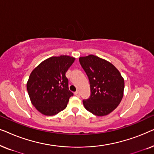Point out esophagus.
<instances>
[{
    "label": "esophagus",
    "instance_id": "obj_1",
    "mask_svg": "<svg viewBox=\"0 0 154 154\" xmlns=\"http://www.w3.org/2000/svg\"><path fill=\"white\" fill-rule=\"evenodd\" d=\"M74 94H75V96H76V97H80V93H79V92H78V91H76V92H75V93H74Z\"/></svg>",
    "mask_w": 154,
    "mask_h": 154
}]
</instances>
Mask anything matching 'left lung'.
Returning <instances> with one entry per match:
<instances>
[{"mask_svg":"<svg viewBox=\"0 0 154 154\" xmlns=\"http://www.w3.org/2000/svg\"><path fill=\"white\" fill-rule=\"evenodd\" d=\"M79 62L89 79L91 92L90 98L83 101L84 106L97 116L108 115L123 99V78L111 63L93 54L81 57Z\"/></svg>","mask_w":154,"mask_h":154,"instance_id":"8db88e82","label":"left lung"}]
</instances>
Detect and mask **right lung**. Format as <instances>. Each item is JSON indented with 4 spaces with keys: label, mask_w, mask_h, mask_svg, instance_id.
<instances>
[{
    "label": "right lung",
    "mask_w": 154,
    "mask_h": 154,
    "mask_svg": "<svg viewBox=\"0 0 154 154\" xmlns=\"http://www.w3.org/2000/svg\"><path fill=\"white\" fill-rule=\"evenodd\" d=\"M75 58L67 55L51 57L31 73L26 88L31 104L45 116H54L64 110L73 95L69 90L66 72Z\"/></svg>",
    "instance_id": "add662e5"
}]
</instances>
